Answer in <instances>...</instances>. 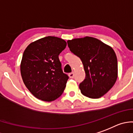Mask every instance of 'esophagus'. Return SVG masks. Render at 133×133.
<instances>
[{
    "instance_id": "esophagus-1",
    "label": "esophagus",
    "mask_w": 133,
    "mask_h": 133,
    "mask_svg": "<svg viewBox=\"0 0 133 133\" xmlns=\"http://www.w3.org/2000/svg\"><path fill=\"white\" fill-rule=\"evenodd\" d=\"M74 72H71V73H69V77H70V78L73 79L74 77Z\"/></svg>"
}]
</instances>
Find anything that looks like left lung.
<instances>
[{
	"mask_svg": "<svg viewBox=\"0 0 133 133\" xmlns=\"http://www.w3.org/2000/svg\"><path fill=\"white\" fill-rule=\"evenodd\" d=\"M68 45L83 63L85 78L79 83L81 93L93 99L103 96L117 78L118 65L114 50L92 37L68 40Z\"/></svg>",
	"mask_w": 133,
	"mask_h": 133,
	"instance_id": "obj_1",
	"label": "left lung"
}]
</instances>
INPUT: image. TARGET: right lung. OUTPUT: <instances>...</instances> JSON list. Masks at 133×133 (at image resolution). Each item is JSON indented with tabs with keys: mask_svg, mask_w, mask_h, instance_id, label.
Listing matches in <instances>:
<instances>
[{
	"mask_svg": "<svg viewBox=\"0 0 133 133\" xmlns=\"http://www.w3.org/2000/svg\"><path fill=\"white\" fill-rule=\"evenodd\" d=\"M66 42L46 36L31 43L22 56L20 71L25 85L32 94L44 101H52L62 95L69 76L63 72L59 55Z\"/></svg>",
	"mask_w": 133,
	"mask_h": 133,
	"instance_id": "right-lung-1",
	"label": "right lung"
}]
</instances>
